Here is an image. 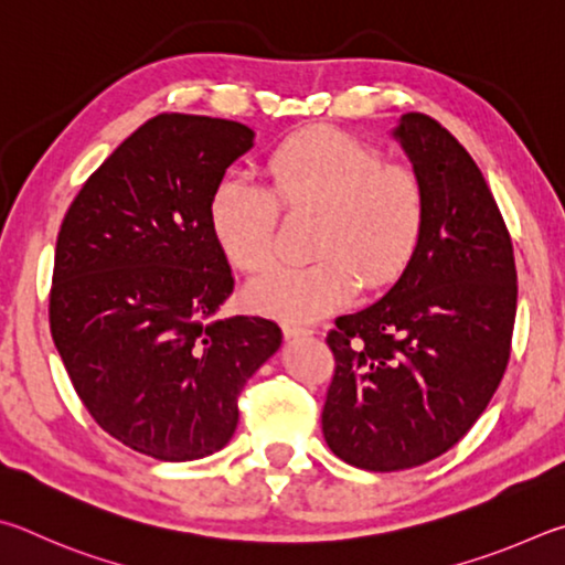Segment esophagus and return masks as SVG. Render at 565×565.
Here are the masks:
<instances>
[{
  "mask_svg": "<svg viewBox=\"0 0 565 565\" xmlns=\"http://www.w3.org/2000/svg\"><path fill=\"white\" fill-rule=\"evenodd\" d=\"M282 332H285V338H305V334H312L315 330L308 328V324H300V322H285Z\"/></svg>",
  "mask_w": 565,
  "mask_h": 565,
  "instance_id": "1",
  "label": "esophagus"
}]
</instances>
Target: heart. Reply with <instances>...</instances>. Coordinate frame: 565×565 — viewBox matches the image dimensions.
Here are the masks:
<instances>
[{
  "mask_svg": "<svg viewBox=\"0 0 565 565\" xmlns=\"http://www.w3.org/2000/svg\"><path fill=\"white\" fill-rule=\"evenodd\" d=\"M273 191L231 173L213 188L207 223L225 260L263 273L275 257L280 205L315 215V260L275 267L247 288L253 308L290 320L338 310L364 280L380 288L397 280L417 253L429 215L422 175L384 161L377 146L338 128H310L285 141L267 163Z\"/></svg>",
  "mask_w": 565,
  "mask_h": 565,
  "instance_id": "obj_1",
  "label": "heart"
}]
</instances>
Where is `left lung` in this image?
Returning <instances> with one entry per match:
<instances>
[{
	"label": "left lung",
	"mask_w": 565,
	"mask_h": 565,
	"mask_svg": "<svg viewBox=\"0 0 565 565\" xmlns=\"http://www.w3.org/2000/svg\"><path fill=\"white\" fill-rule=\"evenodd\" d=\"M392 136L427 185V227L394 288L328 332L322 434L367 471L419 467L473 427L507 372L519 295L509 227L467 148L427 114Z\"/></svg>",
	"instance_id": "left-lung-1"
}]
</instances>
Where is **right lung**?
Returning <instances> with one entry per match:
<instances>
[{"label":"right lung","instance_id":"1","mask_svg":"<svg viewBox=\"0 0 565 565\" xmlns=\"http://www.w3.org/2000/svg\"><path fill=\"white\" fill-rule=\"evenodd\" d=\"M225 118L158 114L88 175L56 237L49 324L104 431L161 461L223 449L245 382L273 358V320H213L233 275L207 205L253 148Z\"/></svg>","mask_w":565,"mask_h":565}]
</instances>
